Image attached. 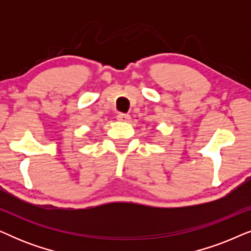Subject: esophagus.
<instances>
[{
	"label": "esophagus",
	"mask_w": 251,
	"mask_h": 251,
	"mask_svg": "<svg viewBox=\"0 0 251 251\" xmlns=\"http://www.w3.org/2000/svg\"><path fill=\"white\" fill-rule=\"evenodd\" d=\"M116 118H118L119 121H122V122L130 121V115H128V114H119Z\"/></svg>",
	"instance_id": "34e87169"
}]
</instances>
